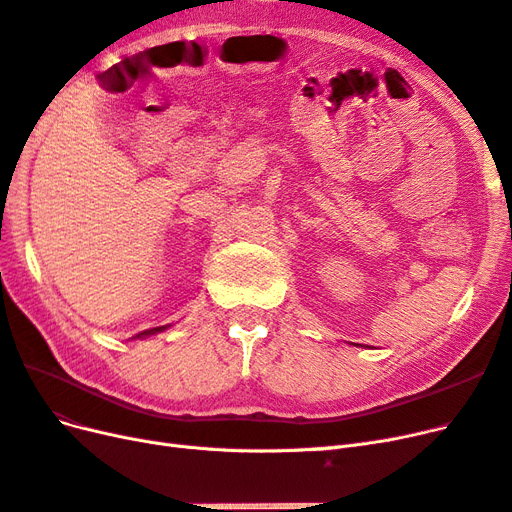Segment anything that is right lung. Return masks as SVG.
I'll return each mask as SVG.
<instances>
[{
	"label": "right lung",
	"mask_w": 512,
	"mask_h": 512,
	"mask_svg": "<svg viewBox=\"0 0 512 512\" xmlns=\"http://www.w3.org/2000/svg\"><path fill=\"white\" fill-rule=\"evenodd\" d=\"M163 329H168V325H161V327H153V329H144V332H140L136 338H148V336H155L159 332H163Z\"/></svg>",
	"instance_id": "right-lung-1"
}]
</instances>
